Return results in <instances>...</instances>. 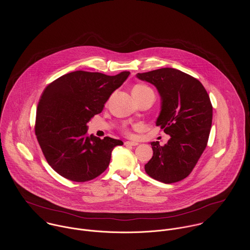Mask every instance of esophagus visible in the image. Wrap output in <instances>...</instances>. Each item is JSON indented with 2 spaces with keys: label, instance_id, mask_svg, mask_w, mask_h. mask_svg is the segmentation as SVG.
Instances as JSON below:
<instances>
[{
  "label": "esophagus",
  "instance_id": "obj_1",
  "mask_svg": "<svg viewBox=\"0 0 250 250\" xmlns=\"http://www.w3.org/2000/svg\"><path fill=\"white\" fill-rule=\"evenodd\" d=\"M139 143L137 142H125V145H130V146H137Z\"/></svg>",
  "mask_w": 250,
  "mask_h": 250
}]
</instances>
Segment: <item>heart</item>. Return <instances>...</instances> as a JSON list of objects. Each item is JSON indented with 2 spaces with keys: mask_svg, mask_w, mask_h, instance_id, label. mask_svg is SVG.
I'll use <instances>...</instances> for the list:
<instances>
[{
  "mask_svg": "<svg viewBox=\"0 0 250 250\" xmlns=\"http://www.w3.org/2000/svg\"><path fill=\"white\" fill-rule=\"evenodd\" d=\"M149 90H152V89L145 84H137L136 86H134L132 93L135 95H140V94H143L144 92L149 91ZM124 132L127 133V130H124Z\"/></svg>",
  "mask_w": 250,
  "mask_h": 250,
  "instance_id": "obj_1",
  "label": "heart"
}]
</instances>
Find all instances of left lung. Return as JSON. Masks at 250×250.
Returning a JSON list of instances; mask_svg holds the SVG:
<instances>
[{
	"mask_svg": "<svg viewBox=\"0 0 250 250\" xmlns=\"http://www.w3.org/2000/svg\"><path fill=\"white\" fill-rule=\"evenodd\" d=\"M137 77L156 86L162 106L156 125L170 136L164 146L151 143L153 156L144 166L146 173L165 184L188 177L209 140L213 107L203 84L174 68H161Z\"/></svg>",
	"mask_w": 250,
	"mask_h": 250,
	"instance_id": "1",
	"label": "left lung"
}]
</instances>
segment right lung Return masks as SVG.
Instances as JSON below:
<instances>
[{"label": "right lung", "mask_w": 250, "mask_h": 250, "mask_svg": "<svg viewBox=\"0 0 250 250\" xmlns=\"http://www.w3.org/2000/svg\"><path fill=\"white\" fill-rule=\"evenodd\" d=\"M130 75L98 72L65 74L44 89L36 109V135L51 167L64 178L86 182L108 167L111 151L123 143L87 135V122Z\"/></svg>", "instance_id": "right-lung-1"}]
</instances>
